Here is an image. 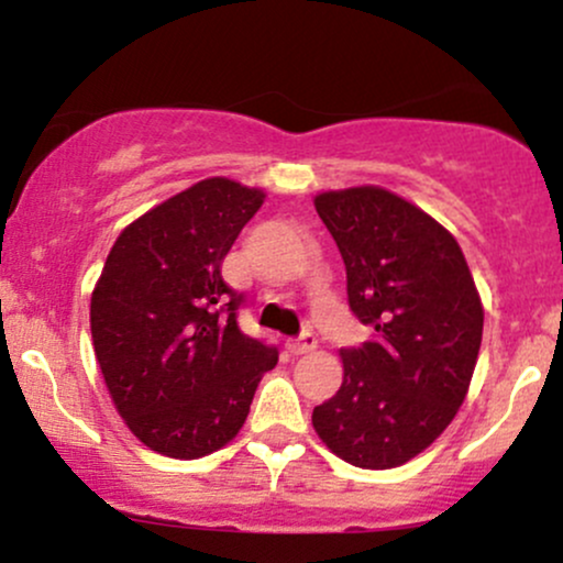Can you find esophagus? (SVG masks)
Listing matches in <instances>:
<instances>
[{
	"mask_svg": "<svg viewBox=\"0 0 563 563\" xmlns=\"http://www.w3.org/2000/svg\"><path fill=\"white\" fill-rule=\"evenodd\" d=\"M314 346H318V339H314L312 333H303L299 339H286V352L294 354V357L314 352Z\"/></svg>",
	"mask_w": 563,
	"mask_h": 563,
	"instance_id": "34e87169",
	"label": "esophagus"
}]
</instances>
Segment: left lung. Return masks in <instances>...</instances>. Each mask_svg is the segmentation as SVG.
<instances>
[{"label":"left lung","instance_id":"1","mask_svg":"<svg viewBox=\"0 0 563 563\" xmlns=\"http://www.w3.org/2000/svg\"><path fill=\"white\" fill-rule=\"evenodd\" d=\"M314 209L346 267L349 307L373 339L341 349L344 380L314 407L325 448L357 468H397L429 448L468 394L484 307L461 245L376 185L328 190Z\"/></svg>","mask_w":563,"mask_h":563}]
</instances>
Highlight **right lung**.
Wrapping results in <instances>:
<instances>
[{
  "label": "right lung",
  "mask_w": 563,
  "mask_h": 563,
  "mask_svg": "<svg viewBox=\"0 0 563 563\" xmlns=\"http://www.w3.org/2000/svg\"><path fill=\"white\" fill-rule=\"evenodd\" d=\"M264 190L200 179L115 238L89 303L95 357L115 410L145 448L177 461L235 439L277 349L245 335L222 262Z\"/></svg>",
  "instance_id": "add662e5"
}]
</instances>
